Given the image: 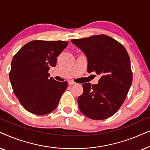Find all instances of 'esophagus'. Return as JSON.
<instances>
[{"instance_id": "34e87169", "label": "esophagus", "mask_w": 150, "mask_h": 150, "mask_svg": "<svg viewBox=\"0 0 150 150\" xmlns=\"http://www.w3.org/2000/svg\"><path fill=\"white\" fill-rule=\"evenodd\" d=\"M76 83L75 82H74V81H69L68 82V85H69V86H71V85H76Z\"/></svg>"}]
</instances>
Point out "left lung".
<instances>
[{
    "label": "left lung",
    "mask_w": 150,
    "mask_h": 150,
    "mask_svg": "<svg viewBox=\"0 0 150 150\" xmlns=\"http://www.w3.org/2000/svg\"><path fill=\"white\" fill-rule=\"evenodd\" d=\"M87 58V71L101 76L97 85L83 84L78 98L81 111L92 120L113 115L124 103L132 82L130 60L126 48L105 35L71 40Z\"/></svg>",
    "instance_id": "obj_1"
}]
</instances>
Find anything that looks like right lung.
Wrapping results in <instances>:
<instances>
[{
    "mask_svg": "<svg viewBox=\"0 0 150 150\" xmlns=\"http://www.w3.org/2000/svg\"><path fill=\"white\" fill-rule=\"evenodd\" d=\"M65 41L34 40L24 45L14 55L9 79L20 104L38 115L50 113L58 106L67 83L49 78L50 67L66 48Z\"/></svg>",
    "mask_w": 150,
    "mask_h": 150,
    "instance_id": "right-lung-1",
    "label": "right lung"
}]
</instances>
